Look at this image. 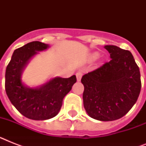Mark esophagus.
Here are the masks:
<instances>
[{
  "instance_id": "obj_1",
  "label": "esophagus",
  "mask_w": 146,
  "mask_h": 146,
  "mask_svg": "<svg viewBox=\"0 0 146 146\" xmlns=\"http://www.w3.org/2000/svg\"><path fill=\"white\" fill-rule=\"evenodd\" d=\"M76 80H77L78 82H80V80H81V78H82V71H78L77 73H76Z\"/></svg>"
}]
</instances>
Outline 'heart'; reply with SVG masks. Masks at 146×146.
Wrapping results in <instances>:
<instances>
[{"label": "heart", "mask_w": 146, "mask_h": 146, "mask_svg": "<svg viewBox=\"0 0 146 146\" xmlns=\"http://www.w3.org/2000/svg\"><path fill=\"white\" fill-rule=\"evenodd\" d=\"M98 56V53H95V54H93L92 55V58H93V59H96V58H97Z\"/></svg>", "instance_id": "heart-1"}]
</instances>
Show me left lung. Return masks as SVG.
Listing matches in <instances>:
<instances>
[{
    "instance_id": "8db88e82",
    "label": "left lung",
    "mask_w": 146,
    "mask_h": 146,
    "mask_svg": "<svg viewBox=\"0 0 146 146\" xmlns=\"http://www.w3.org/2000/svg\"><path fill=\"white\" fill-rule=\"evenodd\" d=\"M104 48L111 60L82 76V98L92 118L111 121L128 113L138 99L140 72L129 50L114 45H105Z\"/></svg>"
}]
</instances>
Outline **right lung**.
Instances as JSON below:
<instances>
[{
  "instance_id": "right-lung-1",
  "label": "right lung",
  "mask_w": 146,
  "mask_h": 146,
  "mask_svg": "<svg viewBox=\"0 0 146 146\" xmlns=\"http://www.w3.org/2000/svg\"><path fill=\"white\" fill-rule=\"evenodd\" d=\"M48 48V44L42 42H29L14 50L6 69V93L17 111L32 120H48L57 115L64 98L76 82L73 75L70 78H53L36 88L23 83L22 73L31 58L38 54V51Z\"/></svg>"
}]
</instances>
